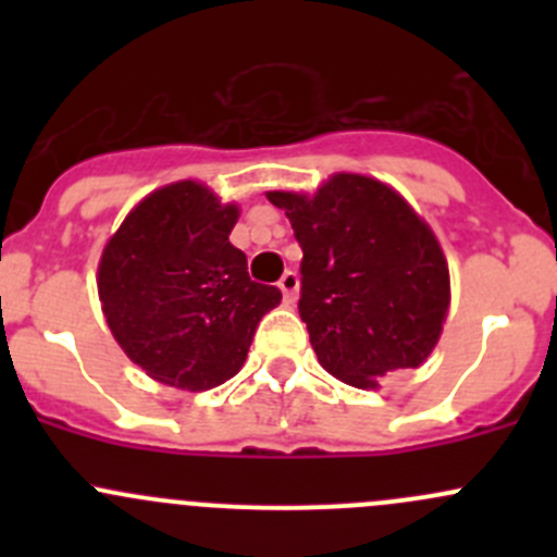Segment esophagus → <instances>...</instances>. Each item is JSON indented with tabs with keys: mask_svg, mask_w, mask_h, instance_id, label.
I'll list each match as a JSON object with an SVG mask.
<instances>
[{
	"mask_svg": "<svg viewBox=\"0 0 557 557\" xmlns=\"http://www.w3.org/2000/svg\"><path fill=\"white\" fill-rule=\"evenodd\" d=\"M280 290H283V296H285V301H288V305H294L296 301V294H299V274L296 272H285L283 277H280Z\"/></svg>",
	"mask_w": 557,
	"mask_h": 557,
	"instance_id": "34e87169",
	"label": "esophagus"
}]
</instances>
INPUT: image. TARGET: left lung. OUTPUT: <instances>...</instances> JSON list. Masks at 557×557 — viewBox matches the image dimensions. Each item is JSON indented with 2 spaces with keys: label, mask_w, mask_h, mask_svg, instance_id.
I'll return each instance as SVG.
<instances>
[{
  "label": "left lung",
  "mask_w": 557,
  "mask_h": 557,
  "mask_svg": "<svg viewBox=\"0 0 557 557\" xmlns=\"http://www.w3.org/2000/svg\"><path fill=\"white\" fill-rule=\"evenodd\" d=\"M301 252L299 314L320 367L356 387L418 369L450 307L445 252L393 188L334 174L314 196L269 190Z\"/></svg>",
  "instance_id": "left-lung-1"
}]
</instances>
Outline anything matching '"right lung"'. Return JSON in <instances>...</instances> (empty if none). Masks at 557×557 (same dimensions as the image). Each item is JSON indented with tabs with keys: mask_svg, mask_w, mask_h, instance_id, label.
I'll list each match as a JSON object with an SVG mask.
<instances>
[{
	"mask_svg": "<svg viewBox=\"0 0 557 557\" xmlns=\"http://www.w3.org/2000/svg\"><path fill=\"white\" fill-rule=\"evenodd\" d=\"M237 205L194 180L164 185L126 215L99 261L112 336L148 377L210 391L243 369L252 334L283 294L252 283L228 243Z\"/></svg>",
	"mask_w": 557,
	"mask_h": 557,
	"instance_id": "right-lung-1",
	"label": "right lung"
}]
</instances>
